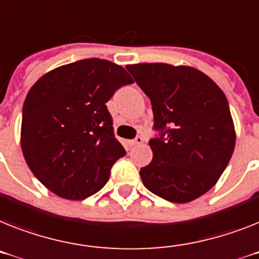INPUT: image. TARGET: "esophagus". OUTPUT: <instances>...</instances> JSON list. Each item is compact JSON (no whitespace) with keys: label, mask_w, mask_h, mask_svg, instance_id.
<instances>
[{"label":"esophagus","mask_w":259,"mask_h":259,"mask_svg":"<svg viewBox=\"0 0 259 259\" xmlns=\"http://www.w3.org/2000/svg\"><path fill=\"white\" fill-rule=\"evenodd\" d=\"M141 143H143L142 136H137L133 141H130V145H132V146H137V145H141Z\"/></svg>","instance_id":"1"}]
</instances>
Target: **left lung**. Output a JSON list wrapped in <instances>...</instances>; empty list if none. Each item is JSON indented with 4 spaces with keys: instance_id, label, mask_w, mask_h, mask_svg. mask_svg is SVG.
I'll list each match as a JSON object with an SVG mask.
<instances>
[{
    "instance_id": "left-lung-1",
    "label": "left lung",
    "mask_w": 259,
    "mask_h": 259,
    "mask_svg": "<svg viewBox=\"0 0 259 259\" xmlns=\"http://www.w3.org/2000/svg\"><path fill=\"white\" fill-rule=\"evenodd\" d=\"M151 101L153 160L140 171L147 190L188 203L212 188L236 143L228 100L216 82L192 67L141 63L126 67Z\"/></svg>"
}]
</instances>
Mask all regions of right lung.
<instances>
[{"label":"right lung","mask_w":259,"mask_h":259,"mask_svg":"<svg viewBox=\"0 0 259 259\" xmlns=\"http://www.w3.org/2000/svg\"><path fill=\"white\" fill-rule=\"evenodd\" d=\"M133 79L99 58L50 71L31 87L22 109L21 146L30 170L51 192L82 200L99 192L125 155L106 103Z\"/></svg>","instance_id":"add662e5"}]
</instances>
